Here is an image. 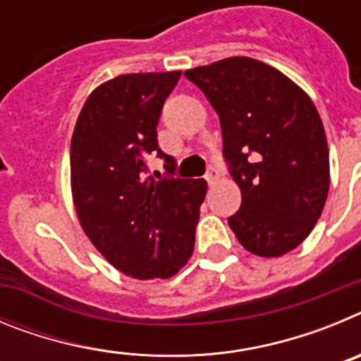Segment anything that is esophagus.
<instances>
[{"instance_id":"obj_1","label":"esophagus","mask_w":361,"mask_h":361,"mask_svg":"<svg viewBox=\"0 0 361 361\" xmlns=\"http://www.w3.org/2000/svg\"><path fill=\"white\" fill-rule=\"evenodd\" d=\"M219 177H220V171L212 166V168L208 170V173H206V180H208L209 186H212V184H215L216 180H219Z\"/></svg>"}]
</instances>
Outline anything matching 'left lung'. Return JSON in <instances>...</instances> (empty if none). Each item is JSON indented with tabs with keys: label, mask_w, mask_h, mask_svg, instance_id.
Wrapping results in <instances>:
<instances>
[{
	"label": "left lung",
	"mask_w": 361,
	"mask_h": 361,
	"mask_svg": "<svg viewBox=\"0 0 361 361\" xmlns=\"http://www.w3.org/2000/svg\"><path fill=\"white\" fill-rule=\"evenodd\" d=\"M219 114L242 193L229 228L250 253L282 257L307 238L329 193V148L311 97L280 70L228 57L184 72Z\"/></svg>",
	"instance_id": "1"
}]
</instances>
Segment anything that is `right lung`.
I'll return each instance as SVG.
<instances>
[{"instance_id": "add662e5", "label": "right lung", "mask_w": 361, "mask_h": 361, "mask_svg": "<svg viewBox=\"0 0 361 361\" xmlns=\"http://www.w3.org/2000/svg\"><path fill=\"white\" fill-rule=\"evenodd\" d=\"M180 70L126 73L97 86L78 117L70 180L82 231L111 266L137 280L170 279L195 244L204 178H173L175 159L157 145V124ZM157 152L166 173L146 178Z\"/></svg>"}]
</instances>
